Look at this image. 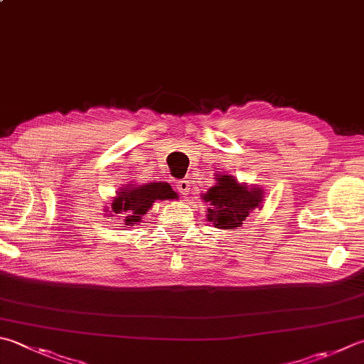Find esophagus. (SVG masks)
Segmentation results:
<instances>
[{"label":"esophagus","instance_id":"1","mask_svg":"<svg viewBox=\"0 0 364 364\" xmlns=\"http://www.w3.org/2000/svg\"><path fill=\"white\" fill-rule=\"evenodd\" d=\"M177 190H179L181 195H188L190 193V181L177 182Z\"/></svg>","mask_w":364,"mask_h":364}]
</instances>
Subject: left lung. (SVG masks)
I'll list each match as a JSON object with an SVG mask.
<instances>
[{"label":"left lung","mask_w":364,"mask_h":364,"mask_svg":"<svg viewBox=\"0 0 364 364\" xmlns=\"http://www.w3.org/2000/svg\"><path fill=\"white\" fill-rule=\"evenodd\" d=\"M264 191L262 187L237 182L231 174H217L215 185L201 193L208 205V222L218 230L241 228L247 217L255 209H262Z\"/></svg>","instance_id":"1"}]
</instances>
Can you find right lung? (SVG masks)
<instances>
[{
  "instance_id": "add662e5",
  "label": "right lung",
  "mask_w": 364,
  "mask_h": 364,
  "mask_svg": "<svg viewBox=\"0 0 364 364\" xmlns=\"http://www.w3.org/2000/svg\"><path fill=\"white\" fill-rule=\"evenodd\" d=\"M177 193L171 188L168 182L154 181L147 183H127L115 191V196L109 203V208L105 205L106 217L120 214L125 228L141 223L142 217L152 209L154 203L177 200Z\"/></svg>"
}]
</instances>
